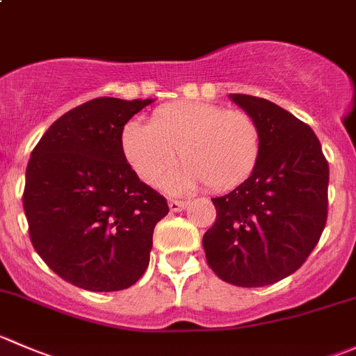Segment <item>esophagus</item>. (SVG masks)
Masks as SVG:
<instances>
[{
  "mask_svg": "<svg viewBox=\"0 0 356 356\" xmlns=\"http://www.w3.org/2000/svg\"><path fill=\"white\" fill-rule=\"evenodd\" d=\"M186 207H188V202H179V200H170V202H168L170 212H182Z\"/></svg>",
  "mask_w": 356,
  "mask_h": 356,
  "instance_id": "esophagus-1",
  "label": "esophagus"
}]
</instances>
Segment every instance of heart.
I'll use <instances>...</instances> for the list:
<instances>
[{"label": "heart", "instance_id": "heart-1", "mask_svg": "<svg viewBox=\"0 0 356 356\" xmlns=\"http://www.w3.org/2000/svg\"><path fill=\"white\" fill-rule=\"evenodd\" d=\"M122 151L149 186L160 184L181 158L186 165L165 182L168 191H191L202 184L212 191H227L254 172L261 132L247 113L207 102H177L158 108L149 125L140 120L127 122Z\"/></svg>", "mask_w": 356, "mask_h": 356}]
</instances>
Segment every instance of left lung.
Wrapping results in <instances>:
<instances>
[{
    "instance_id": "8db88e82",
    "label": "left lung",
    "mask_w": 356,
    "mask_h": 356,
    "mask_svg": "<svg viewBox=\"0 0 356 356\" xmlns=\"http://www.w3.org/2000/svg\"><path fill=\"white\" fill-rule=\"evenodd\" d=\"M259 127L261 154L245 182L212 198L203 234L207 262L220 280L264 287L301 268L327 220L329 163L306 123L266 99L229 94Z\"/></svg>"
}]
</instances>
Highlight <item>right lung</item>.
<instances>
[{
    "instance_id": "1",
    "label": "right lung",
    "mask_w": 356,
    "mask_h": 356,
    "mask_svg": "<svg viewBox=\"0 0 356 356\" xmlns=\"http://www.w3.org/2000/svg\"><path fill=\"white\" fill-rule=\"evenodd\" d=\"M153 102H85L51 123L31 153L22 196L31 241L76 287L123 291L147 270L154 226L168 205L125 160L122 130Z\"/></svg>"
}]
</instances>
